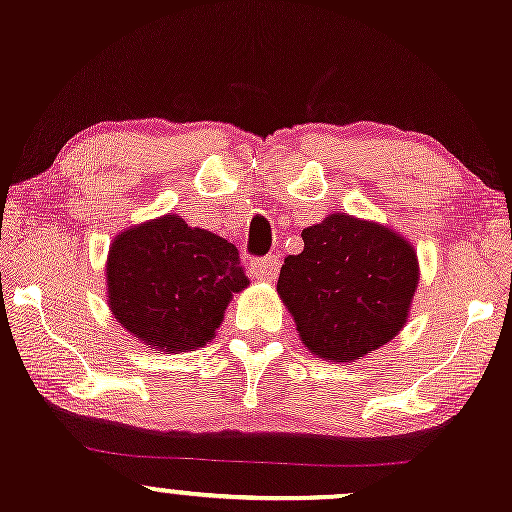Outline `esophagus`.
Wrapping results in <instances>:
<instances>
[{
	"mask_svg": "<svg viewBox=\"0 0 512 512\" xmlns=\"http://www.w3.org/2000/svg\"><path fill=\"white\" fill-rule=\"evenodd\" d=\"M279 272V257L267 255V257H257V260L250 262V274L255 279H274Z\"/></svg>",
	"mask_w": 512,
	"mask_h": 512,
	"instance_id": "1",
	"label": "esophagus"
}]
</instances>
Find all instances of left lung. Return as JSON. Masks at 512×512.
I'll list each match as a JSON object with an SVG mask.
<instances>
[{
    "mask_svg": "<svg viewBox=\"0 0 512 512\" xmlns=\"http://www.w3.org/2000/svg\"><path fill=\"white\" fill-rule=\"evenodd\" d=\"M304 250L284 260L279 299L311 353L353 363L402 331L419 284L414 247L373 220L331 213L301 230Z\"/></svg>",
    "mask_w": 512,
    "mask_h": 512,
    "instance_id": "8db88e82",
    "label": "left lung"
}]
</instances>
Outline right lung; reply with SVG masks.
I'll return each instance as SVG.
<instances>
[{
    "instance_id": "add662e5",
    "label": "right lung",
    "mask_w": 512,
    "mask_h": 512,
    "mask_svg": "<svg viewBox=\"0 0 512 512\" xmlns=\"http://www.w3.org/2000/svg\"><path fill=\"white\" fill-rule=\"evenodd\" d=\"M105 272L115 319L144 346L169 353L206 346L233 294L250 284L238 247L181 215L117 235Z\"/></svg>"
}]
</instances>
